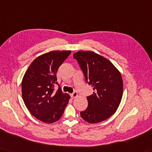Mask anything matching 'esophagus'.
<instances>
[{"mask_svg": "<svg viewBox=\"0 0 152 152\" xmlns=\"http://www.w3.org/2000/svg\"><path fill=\"white\" fill-rule=\"evenodd\" d=\"M70 96H71V97L72 98H76L77 96V92H76V91H75V92H73L71 94H70Z\"/></svg>", "mask_w": 152, "mask_h": 152, "instance_id": "34e87169", "label": "esophagus"}]
</instances>
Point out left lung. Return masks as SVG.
<instances>
[{
	"mask_svg": "<svg viewBox=\"0 0 152 152\" xmlns=\"http://www.w3.org/2000/svg\"><path fill=\"white\" fill-rule=\"evenodd\" d=\"M82 69L86 82L93 88L87 96L88 106L80 112L89 123H98L113 115L123 94L121 72L107 59L93 51L80 50L73 54Z\"/></svg>",
	"mask_w": 152,
	"mask_h": 152,
	"instance_id": "1",
	"label": "left lung"
}]
</instances>
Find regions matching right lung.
Instances as JSON below:
<instances>
[{
    "label": "right lung",
    "mask_w": 152,
    "mask_h": 152,
    "mask_svg": "<svg viewBox=\"0 0 152 152\" xmlns=\"http://www.w3.org/2000/svg\"><path fill=\"white\" fill-rule=\"evenodd\" d=\"M70 50L51 51L38 56L31 63L22 80V97L34 117L47 124L58 121L69 103L70 95L63 93L56 72L68 58Z\"/></svg>",
    "instance_id": "right-lung-1"
}]
</instances>
